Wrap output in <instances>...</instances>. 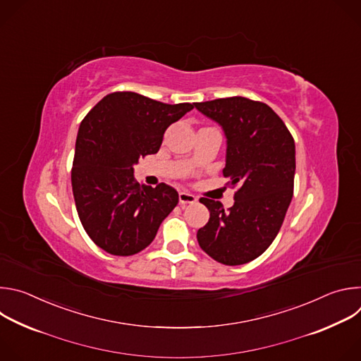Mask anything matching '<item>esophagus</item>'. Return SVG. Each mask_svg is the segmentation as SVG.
<instances>
[{
    "label": "esophagus",
    "instance_id": "34e87169",
    "mask_svg": "<svg viewBox=\"0 0 361 361\" xmlns=\"http://www.w3.org/2000/svg\"><path fill=\"white\" fill-rule=\"evenodd\" d=\"M178 200H180V204L181 205H185V204H194L197 201V197L191 192H187V191H180L178 194Z\"/></svg>",
    "mask_w": 361,
    "mask_h": 361
}]
</instances>
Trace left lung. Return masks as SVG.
<instances>
[{
  "label": "left lung",
  "instance_id": "left-lung-1",
  "mask_svg": "<svg viewBox=\"0 0 361 361\" xmlns=\"http://www.w3.org/2000/svg\"><path fill=\"white\" fill-rule=\"evenodd\" d=\"M227 138L224 177L238 185L234 204L200 198L210 220L197 231L200 247L226 266L262 255L279 234L293 198L295 145L283 120L260 101L228 97L194 102Z\"/></svg>",
  "mask_w": 361,
  "mask_h": 361
}]
</instances>
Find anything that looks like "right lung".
I'll return each mask as SVG.
<instances>
[{"mask_svg": "<svg viewBox=\"0 0 361 361\" xmlns=\"http://www.w3.org/2000/svg\"><path fill=\"white\" fill-rule=\"evenodd\" d=\"M194 109L190 102L164 104L137 92L106 95L80 124L71 170L73 194L90 238L113 255H133L156 237L178 202L161 183L138 184L134 166L156 154L166 130Z\"/></svg>", "mask_w": 361, "mask_h": 361, "instance_id": "obj_1", "label": "right lung"}]
</instances>
